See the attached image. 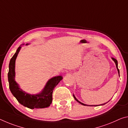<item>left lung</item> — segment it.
I'll return each mask as SVG.
<instances>
[{
    "label": "left lung",
    "instance_id": "1",
    "mask_svg": "<svg viewBox=\"0 0 128 128\" xmlns=\"http://www.w3.org/2000/svg\"><path fill=\"white\" fill-rule=\"evenodd\" d=\"M112 59L113 61H114V62H115V64H116V68H117V71H118V75H119V76H120V70H118V62H117V60L116 59V58H112ZM73 96H74V99L75 100H76L77 101H78V102H79L80 103V104H81L82 105H85V106H97V105H86V104H83V103H82V102H81L80 101H79L78 99H77L76 98V97L74 96V94H73ZM108 102H109V101H108ZM107 102H106V103H104V104H100V105H104V104H106Z\"/></svg>",
    "mask_w": 128,
    "mask_h": 128
}]
</instances>
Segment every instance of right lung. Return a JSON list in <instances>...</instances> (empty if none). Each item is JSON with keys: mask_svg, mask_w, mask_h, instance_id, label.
Segmentation results:
<instances>
[{"mask_svg": "<svg viewBox=\"0 0 128 128\" xmlns=\"http://www.w3.org/2000/svg\"><path fill=\"white\" fill-rule=\"evenodd\" d=\"M28 44H26V45ZM21 48V46H19L10 62L8 73L10 90L18 102L24 106L30 109L47 108L52 103V93L54 88L62 80V77L58 76L50 78L42 90L37 94H30L22 90L15 81V61Z\"/></svg>", "mask_w": 128, "mask_h": 128, "instance_id": "obj_1", "label": "right lung"}]
</instances>
